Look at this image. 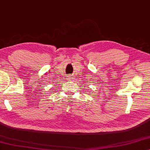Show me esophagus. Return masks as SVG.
Listing matches in <instances>:
<instances>
[{
	"mask_svg": "<svg viewBox=\"0 0 150 150\" xmlns=\"http://www.w3.org/2000/svg\"><path fill=\"white\" fill-rule=\"evenodd\" d=\"M70 77H71V76H70ZM69 78H71V77H69Z\"/></svg>",
	"mask_w": 150,
	"mask_h": 150,
	"instance_id": "1",
	"label": "esophagus"
}]
</instances>
